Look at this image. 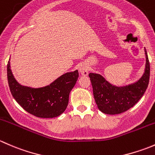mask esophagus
I'll return each mask as SVG.
<instances>
[{"label":"esophagus","mask_w":155,"mask_h":155,"mask_svg":"<svg viewBox=\"0 0 155 155\" xmlns=\"http://www.w3.org/2000/svg\"><path fill=\"white\" fill-rule=\"evenodd\" d=\"M79 72H80L81 74L83 75V76H86V75H87V73H88L89 69H88V67H87V65L82 64L80 67H79Z\"/></svg>","instance_id":"1"}]
</instances>
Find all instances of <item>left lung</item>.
I'll use <instances>...</instances> for the list:
<instances>
[{"instance_id":"obj_1","label":"left lung","mask_w":155,"mask_h":155,"mask_svg":"<svg viewBox=\"0 0 155 155\" xmlns=\"http://www.w3.org/2000/svg\"><path fill=\"white\" fill-rule=\"evenodd\" d=\"M146 64L143 76L136 83L124 87L112 85L103 76L89 73L95 102L98 109L105 114L116 115L126 112L134 107L143 96L150 78V64L145 48Z\"/></svg>"}]
</instances>
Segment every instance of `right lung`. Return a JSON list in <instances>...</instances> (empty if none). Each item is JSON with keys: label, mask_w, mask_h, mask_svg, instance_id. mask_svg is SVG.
I'll list each match as a JSON object with an SVG mask.
<instances>
[{"label": "right lung", "mask_w": 155, "mask_h": 155, "mask_svg": "<svg viewBox=\"0 0 155 155\" xmlns=\"http://www.w3.org/2000/svg\"><path fill=\"white\" fill-rule=\"evenodd\" d=\"M78 77V70H75L62 75L47 86L32 88L19 85L11 71L10 61L7 64V79L12 97L25 110L39 118H54L64 112Z\"/></svg>", "instance_id": "add662e5"}]
</instances>
